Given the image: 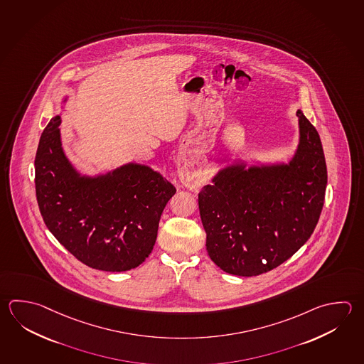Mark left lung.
I'll return each instance as SVG.
<instances>
[{
  "label": "left lung",
  "instance_id": "1",
  "mask_svg": "<svg viewBox=\"0 0 364 364\" xmlns=\"http://www.w3.org/2000/svg\"><path fill=\"white\" fill-rule=\"evenodd\" d=\"M300 144L288 165L232 166L198 194L211 260L229 274L279 267L310 238L322 213L327 166L321 137L301 110Z\"/></svg>",
  "mask_w": 364,
  "mask_h": 364
}]
</instances>
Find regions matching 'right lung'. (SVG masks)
<instances>
[{"mask_svg": "<svg viewBox=\"0 0 364 364\" xmlns=\"http://www.w3.org/2000/svg\"><path fill=\"white\" fill-rule=\"evenodd\" d=\"M60 117L51 118L36 153V197L56 240L90 268L124 272L149 256L158 224L176 188L144 165L80 176L60 143Z\"/></svg>", "mask_w": 364, "mask_h": 364, "instance_id": "right-lung-1", "label": "right lung"}]
</instances>
